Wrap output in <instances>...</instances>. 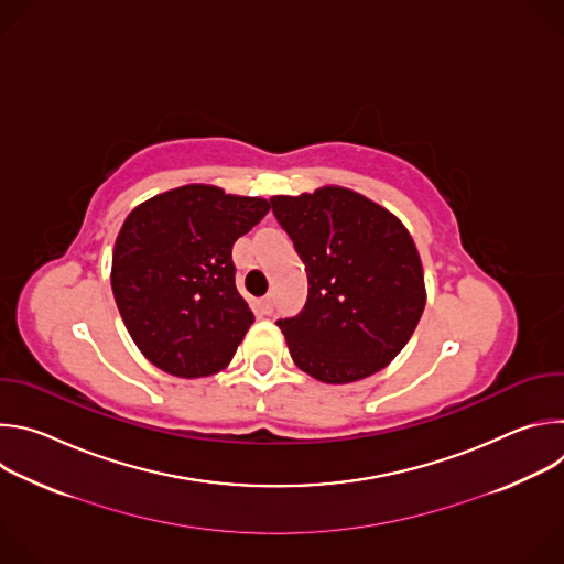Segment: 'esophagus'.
I'll return each instance as SVG.
<instances>
[{"label":"esophagus","instance_id":"34e87169","mask_svg":"<svg viewBox=\"0 0 564 564\" xmlns=\"http://www.w3.org/2000/svg\"><path fill=\"white\" fill-rule=\"evenodd\" d=\"M272 307H274V299H272V294H265L263 299H259V310H261L263 314H270V312H272Z\"/></svg>","mask_w":564,"mask_h":564}]
</instances>
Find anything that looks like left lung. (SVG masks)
Masks as SVG:
<instances>
[{
	"instance_id": "left-lung-1",
	"label": "left lung",
	"mask_w": 564,
	"mask_h": 564,
	"mask_svg": "<svg viewBox=\"0 0 564 564\" xmlns=\"http://www.w3.org/2000/svg\"><path fill=\"white\" fill-rule=\"evenodd\" d=\"M270 203L307 272L303 310L276 321L294 364L324 383H350L386 368L413 337L426 305L409 229L346 187Z\"/></svg>"
}]
</instances>
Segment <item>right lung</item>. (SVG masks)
I'll return each instance as SVG.
<instances>
[{
    "mask_svg": "<svg viewBox=\"0 0 564 564\" xmlns=\"http://www.w3.org/2000/svg\"><path fill=\"white\" fill-rule=\"evenodd\" d=\"M270 200L185 185L138 205L120 227L111 288L140 352L196 379L223 370L254 324L236 290L231 248Z\"/></svg>",
    "mask_w": 564,
    "mask_h": 564,
    "instance_id": "obj_1",
    "label": "right lung"
}]
</instances>
